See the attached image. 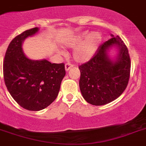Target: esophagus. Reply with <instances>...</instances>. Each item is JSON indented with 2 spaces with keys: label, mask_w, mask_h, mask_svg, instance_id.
Wrapping results in <instances>:
<instances>
[{
  "label": "esophagus",
  "mask_w": 146,
  "mask_h": 146,
  "mask_svg": "<svg viewBox=\"0 0 146 146\" xmlns=\"http://www.w3.org/2000/svg\"><path fill=\"white\" fill-rule=\"evenodd\" d=\"M72 67H73V64H72L67 63L65 64V70L66 71H69Z\"/></svg>",
  "instance_id": "obj_1"
}]
</instances>
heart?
Wrapping results in <instances>:
<instances>
[{
    "label": "heart",
    "instance_id": "1",
    "mask_svg": "<svg viewBox=\"0 0 146 146\" xmlns=\"http://www.w3.org/2000/svg\"><path fill=\"white\" fill-rule=\"evenodd\" d=\"M102 42V35L98 31L83 32L72 38L66 43L70 48H74L72 58L79 63L88 62L93 57Z\"/></svg>",
    "mask_w": 146,
    "mask_h": 146
}]
</instances>
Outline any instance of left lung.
I'll return each mask as SVG.
<instances>
[{"label":"left lung","instance_id":"left-lung-1","mask_svg":"<svg viewBox=\"0 0 146 146\" xmlns=\"http://www.w3.org/2000/svg\"><path fill=\"white\" fill-rule=\"evenodd\" d=\"M100 46L96 54L85 64L79 66L80 88L82 97L93 105H104L122 95L128 84L130 59L127 46L117 36ZM115 47L117 56L109 57V50Z\"/></svg>","mask_w":146,"mask_h":146}]
</instances>
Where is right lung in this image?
<instances>
[{"mask_svg":"<svg viewBox=\"0 0 146 146\" xmlns=\"http://www.w3.org/2000/svg\"><path fill=\"white\" fill-rule=\"evenodd\" d=\"M38 31L36 27L15 37L8 45L3 66L9 93L20 106L31 111L41 110L55 100L66 74L64 63L31 60L24 54L23 41Z\"/></svg>","mask_w":146,"mask_h":146,"instance_id":"obj_1","label":"right lung"}]
</instances>
